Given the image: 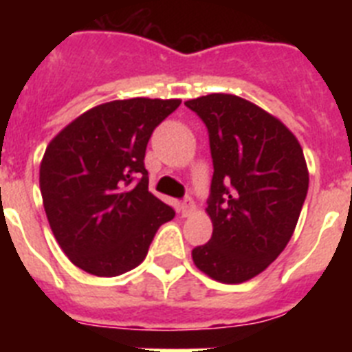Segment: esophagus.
Masks as SVG:
<instances>
[{
  "mask_svg": "<svg viewBox=\"0 0 352 352\" xmlns=\"http://www.w3.org/2000/svg\"><path fill=\"white\" fill-rule=\"evenodd\" d=\"M179 210H182L183 217H188V214L195 210V203L192 201V199H185V201L182 203V206H179Z\"/></svg>",
  "mask_w": 352,
  "mask_h": 352,
  "instance_id": "esophagus-1",
  "label": "esophagus"
}]
</instances>
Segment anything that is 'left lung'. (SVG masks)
Returning <instances> with one entry per match:
<instances>
[{"label":"left lung","mask_w":352,"mask_h":352,"mask_svg":"<svg viewBox=\"0 0 352 352\" xmlns=\"http://www.w3.org/2000/svg\"><path fill=\"white\" fill-rule=\"evenodd\" d=\"M210 133L213 179L206 213L213 234L192 250L194 264L222 284L247 282L287 247L309 190L296 135L241 96L186 100Z\"/></svg>","instance_id":"obj_1"}]
</instances>
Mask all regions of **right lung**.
Listing matches in <instances>:
<instances>
[{
  "label": "right lung",
  "mask_w": 352,
  "mask_h": 352,
  "mask_svg": "<svg viewBox=\"0 0 352 352\" xmlns=\"http://www.w3.org/2000/svg\"><path fill=\"white\" fill-rule=\"evenodd\" d=\"M182 100L129 98L89 109L49 142L40 192L56 241L77 268L118 276L144 261L174 210L148 192L146 146ZM141 177L132 187L129 183Z\"/></svg>",
  "instance_id": "obj_1"
}]
</instances>
